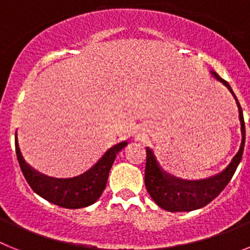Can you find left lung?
<instances>
[{
	"label": "left lung",
	"mask_w": 250,
	"mask_h": 250,
	"mask_svg": "<svg viewBox=\"0 0 250 250\" xmlns=\"http://www.w3.org/2000/svg\"><path fill=\"white\" fill-rule=\"evenodd\" d=\"M213 75L230 90V92L235 98L229 83L223 80L222 77L215 72H213ZM235 101H237L238 110H239V120L240 125H242L240 127L242 129V143H240L239 150L234 155L231 163L223 173L202 183H196V184L179 183L176 180H173L167 173L161 171L155 160L154 152L149 147H146L145 187H146L147 193L159 207L167 211H191L195 209H200L209 204L211 200L215 199L229 184L240 160H242L243 150H244V144H246V124H244V118H243L242 106L237 98H235Z\"/></svg>",
	"instance_id": "1"
}]
</instances>
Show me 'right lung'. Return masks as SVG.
Masks as SVG:
<instances>
[{"label": "right lung", "mask_w": 250, "mask_h": 250, "mask_svg": "<svg viewBox=\"0 0 250 250\" xmlns=\"http://www.w3.org/2000/svg\"><path fill=\"white\" fill-rule=\"evenodd\" d=\"M125 145V143H121L111 147L92 169L72 179L48 178L32 169L22 156L19 143H16V155L22 174L35 193L59 207L79 209L94 204L100 198L116 155Z\"/></svg>", "instance_id": "1"}]
</instances>
